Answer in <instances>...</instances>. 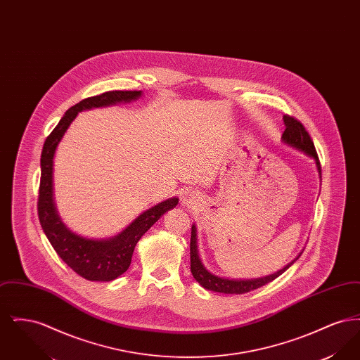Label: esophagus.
<instances>
[{
  "instance_id": "obj_1",
  "label": "esophagus",
  "mask_w": 360,
  "mask_h": 360,
  "mask_svg": "<svg viewBox=\"0 0 360 360\" xmlns=\"http://www.w3.org/2000/svg\"><path fill=\"white\" fill-rule=\"evenodd\" d=\"M198 202V197L194 191H185L182 195V205L193 206Z\"/></svg>"
}]
</instances>
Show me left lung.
I'll return each instance as SVG.
<instances>
[{
  "label": "left lung",
  "mask_w": 360,
  "mask_h": 360,
  "mask_svg": "<svg viewBox=\"0 0 360 360\" xmlns=\"http://www.w3.org/2000/svg\"><path fill=\"white\" fill-rule=\"evenodd\" d=\"M283 122H285V132L282 134V141L292 148L302 151L304 154L310 156L317 167L319 175L321 178V166L320 160L316 153L314 144L311 139L309 136L305 127L298 120H295L291 116H283ZM301 257V254L298 255ZM298 259V257H297ZM294 259L288 266H285L282 270L276 271L274 274L262 276V278H255V279H228L219 275L212 274L207 271L205 266L202 264L200 255H198V248H197V228L195 225L191 226V239H190V271L194 276V279L204 288L206 290L216 291V292H224V294H244L248 291L255 290L266 283L274 281L279 275L283 274L291 264L297 260Z\"/></svg>",
  "instance_id": "8db88e82"
}]
</instances>
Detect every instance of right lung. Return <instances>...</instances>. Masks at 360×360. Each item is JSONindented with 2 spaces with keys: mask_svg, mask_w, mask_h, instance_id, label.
<instances>
[{
  "mask_svg": "<svg viewBox=\"0 0 360 360\" xmlns=\"http://www.w3.org/2000/svg\"><path fill=\"white\" fill-rule=\"evenodd\" d=\"M141 96L140 90H113L100 96L89 97L75 103L65 113L59 124L46 139L40 158V188L37 213L40 225L60 259L78 275L87 281L109 282L124 274L132 260V254L140 238L154 225L167 210L178 204V198L166 200L141 213L134 223L121 233L110 239H87L69 229L58 214L53 201L52 167L53 155L59 141L66 134L77 115L86 109L109 106L119 103H131Z\"/></svg>",
  "mask_w": 360,
  "mask_h": 360,
  "instance_id": "obj_1",
  "label": "right lung"
}]
</instances>
